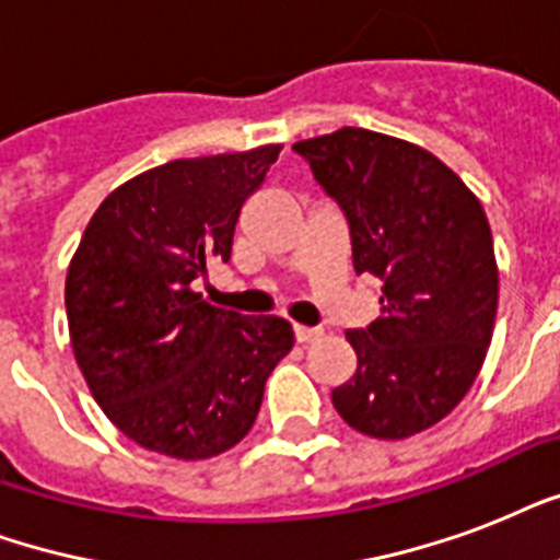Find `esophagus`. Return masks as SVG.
Segmentation results:
<instances>
[{"label": "esophagus", "mask_w": 560, "mask_h": 560, "mask_svg": "<svg viewBox=\"0 0 560 560\" xmlns=\"http://www.w3.org/2000/svg\"><path fill=\"white\" fill-rule=\"evenodd\" d=\"M293 334H296V342H314L319 340V328H307V325H293Z\"/></svg>", "instance_id": "1"}]
</instances>
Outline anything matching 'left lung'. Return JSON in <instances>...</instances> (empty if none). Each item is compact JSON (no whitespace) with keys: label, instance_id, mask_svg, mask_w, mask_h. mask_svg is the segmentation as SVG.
I'll use <instances>...</instances> for the list:
<instances>
[{"label":"left lung","instance_id":"left-lung-1","mask_svg":"<svg viewBox=\"0 0 560 560\" xmlns=\"http://www.w3.org/2000/svg\"><path fill=\"white\" fill-rule=\"evenodd\" d=\"M349 223L354 272L381 279V316L351 328L342 421L407 439L442 421L477 381L497 316L494 237L468 186L424 148L363 127L296 142Z\"/></svg>","mask_w":560,"mask_h":560}]
</instances>
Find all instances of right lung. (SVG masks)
<instances>
[{
	"mask_svg": "<svg viewBox=\"0 0 560 560\" xmlns=\"http://www.w3.org/2000/svg\"><path fill=\"white\" fill-rule=\"evenodd\" d=\"M281 144L174 160L101 202L66 276L74 360L113 424L153 453L209 459L255 424L290 323L206 305L191 284L232 258L246 200Z\"/></svg>",
	"mask_w": 560,
	"mask_h": 560,
	"instance_id": "obj_1",
	"label": "right lung"
}]
</instances>
